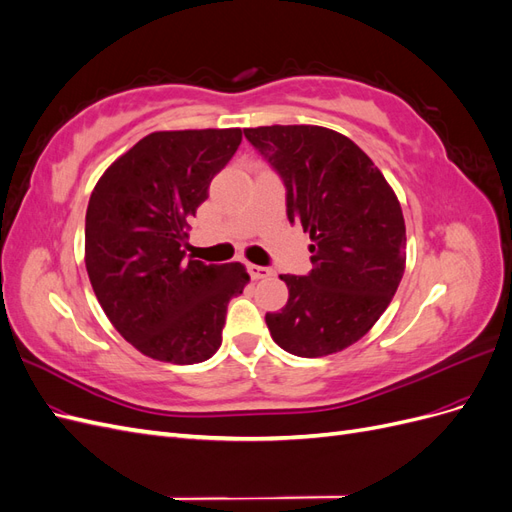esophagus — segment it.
<instances>
[{
	"mask_svg": "<svg viewBox=\"0 0 512 512\" xmlns=\"http://www.w3.org/2000/svg\"><path fill=\"white\" fill-rule=\"evenodd\" d=\"M247 271H250L254 280H265V277L273 275V271L269 267H260V265H247Z\"/></svg>",
	"mask_w": 512,
	"mask_h": 512,
	"instance_id": "obj_1",
	"label": "esophagus"
}]
</instances>
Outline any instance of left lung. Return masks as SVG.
Segmentation results:
<instances>
[{
	"label": "left lung",
	"instance_id": "obj_1",
	"mask_svg": "<svg viewBox=\"0 0 512 512\" xmlns=\"http://www.w3.org/2000/svg\"><path fill=\"white\" fill-rule=\"evenodd\" d=\"M286 188L290 224L309 232L312 271L280 275L282 312L267 314L273 342L294 356L352 346L389 307L406 269V224L384 175L344 134L320 126L243 130Z\"/></svg>",
	"mask_w": 512,
	"mask_h": 512
}]
</instances>
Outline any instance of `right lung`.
Instances as JSON below:
<instances>
[{"label":"right lung","mask_w":512,"mask_h":512,"mask_svg":"<svg viewBox=\"0 0 512 512\" xmlns=\"http://www.w3.org/2000/svg\"><path fill=\"white\" fill-rule=\"evenodd\" d=\"M241 130L153 132L108 166L85 215V267L108 320L151 359L194 365L218 352L241 262L185 260L188 220L235 156Z\"/></svg>","instance_id":"obj_1"}]
</instances>
